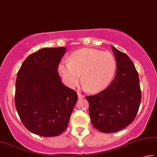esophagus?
<instances>
[{
	"instance_id": "obj_1",
	"label": "esophagus",
	"mask_w": 157,
	"mask_h": 157,
	"mask_svg": "<svg viewBox=\"0 0 157 157\" xmlns=\"http://www.w3.org/2000/svg\"><path fill=\"white\" fill-rule=\"evenodd\" d=\"M78 99H82V98H84V95H82V94H81V93H78Z\"/></svg>"
}]
</instances>
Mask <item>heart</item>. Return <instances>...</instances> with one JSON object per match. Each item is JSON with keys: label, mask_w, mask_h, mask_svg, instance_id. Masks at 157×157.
Segmentation results:
<instances>
[{"label": "heart", "mask_w": 157, "mask_h": 157, "mask_svg": "<svg viewBox=\"0 0 157 157\" xmlns=\"http://www.w3.org/2000/svg\"><path fill=\"white\" fill-rule=\"evenodd\" d=\"M117 69L114 55L108 52L84 48L74 52L69 62H62L58 67L60 76L70 88L82 83L87 90L95 93L107 88Z\"/></svg>", "instance_id": "heart-1"}]
</instances>
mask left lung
<instances>
[{
  "instance_id": "1",
  "label": "left lung",
  "mask_w": 157,
  "mask_h": 157,
  "mask_svg": "<svg viewBox=\"0 0 157 157\" xmlns=\"http://www.w3.org/2000/svg\"><path fill=\"white\" fill-rule=\"evenodd\" d=\"M117 61L116 76L107 88L86 96L94 128L105 133L122 130L133 121L141 102L138 74L126 54L112 46Z\"/></svg>"
}]
</instances>
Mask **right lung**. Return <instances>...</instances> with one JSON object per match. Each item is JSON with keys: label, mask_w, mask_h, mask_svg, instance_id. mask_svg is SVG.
<instances>
[{"label": "right lung", "mask_w": 157, "mask_h": 157, "mask_svg": "<svg viewBox=\"0 0 157 157\" xmlns=\"http://www.w3.org/2000/svg\"><path fill=\"white\" fill-rule=\"evenodd\" d=\"M66 49L41 48L26 57L17 76V112L26 128L38 136L54 137L64 132L78 99L58 74Z\"/></svg>", "instance_id": "1"}]
</instances>
